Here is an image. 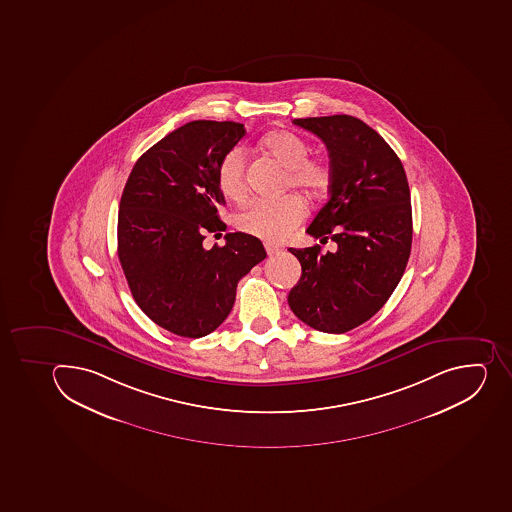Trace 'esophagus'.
<instances>
[{
    "label": "esophagus",
    "instance_id": "1",
    "mask_svg": "<svg viewBox=\"0 0 512 512\" xmlns=\"http://www.w3.org/2000/svg\"><path fill=\"white\" fill-rule=\"evenodd\" d=\"M264 248H266L267 254H269V256H276V254H279L280 251H282L279 246H274L272 243H264Z\"/></svg>",
    "mask_w": 512,
    "mask_h": 512
}]
</instances>
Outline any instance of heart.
I'll list each match as a JSON object with an SVG mask.
<instances>
[{"instance_id":"b5f03b06","label":"heart","mask_w":512,"mask_h":512,"mask_svg":"<svg viewBox=\"0 0 512 512\" xmlns=\"http://www.w3.org/2000/svg\"><path fill=\"white\" fill-rule=\"evenodd\" d=\"M263 148L287 169L285 186L295 187L308 196L323 191L331 179V169L321 158H308V143L290 130H276L263 138ZM218 186L223 196L241 200L246 196V155L233 148L218 166ZM307 215V207L297 196L280 199H254L236 215V227L271 243L284 241Z\"/></svg>"}]
</instances>
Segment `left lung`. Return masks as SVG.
<instances>
[{
    "mask_svg": "<svg viewBox=\"0 0 512 512\" xmlns=\"http://www.w3.org/2000/svg\"><path fill=\"white\" fill-rule=\"evenodd\" d=\"M294 124L328 148L329 199L307 233L331 238L338 249L289 248L302 276L287 300L305 325L346 333L387 303L405 272L413 240L408 179L392 147L357 117H308Z\"/></svg>",
    "mask_w": 512,
    "mask_h": 512,
    "instance_id": "obj_1",
    "label": "left lung"
}]
</instances>
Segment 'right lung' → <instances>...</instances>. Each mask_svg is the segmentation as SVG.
Listing matches in <instances>:
<instances>
[{
    "mask_svg": "<svg viewBox=\"0 0 512 512\" xmlns=\"http://www.w3.org/2000/svg\"><path fill=\"white\" fill-rule=\"evenodd\" d=\"M245 125L192 120L143 153L119 205L117 254L132 297L156 325L202 338L232 312L236 285L266 258L256 236L227 233L205 249V233L225 232L218 166Z\"/></svg>",
    "mask_w": 512,
    "mask_h": 512,
    "instance_id": "right-lung-1",
    "label": "right lung"
}]
</instances>
